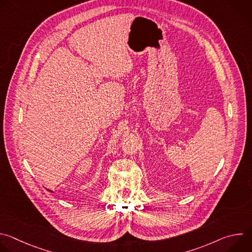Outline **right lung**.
I'll list each match as a JSON object with an SVG mask.
<instances>
[{
	"instance_id": "1",
	"label": "right lung",
	"mask_w": 252,
	"mask_h": 252,
	"mask_svg": "<svg viewBox=\"0 0 252 252\" xmlns=\"http://www.w3.org/2000/svg\"><path fill=\"white\" fill-rule=\"evenodd\" d=\"M48 190H50V189H48ZM50 191H52V190H50ZM53 192V191H52Z\"/></svg>"
}]
</instances>
